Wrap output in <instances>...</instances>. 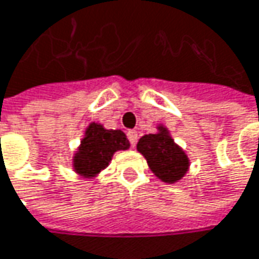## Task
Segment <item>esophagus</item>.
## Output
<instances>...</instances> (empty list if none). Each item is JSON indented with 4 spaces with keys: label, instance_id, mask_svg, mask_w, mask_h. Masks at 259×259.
Masks as SVG:
<instances>
[{
    "label": "esophagus",
    "instance_id": "34e87169",
    "mask_svg": "<svg viewBox=\"0 0 259 259\" xmlns=\"http://www.w3.org/2000/svg\"><path fill=\"white\" fill-rule=\"evenodd\" d=\"M127 138H129L130 145H132V146H136V142H138V132H136V130H129V132H127Z\"/></svg>",
    "mask_w": 259,
    "mask_h": 259
}]
</instances>
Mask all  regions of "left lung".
<instances>
[{
    "label": "left lung",
    "instance_id": "1",
    "mask_svg": "<svg viewBox=\"0 0 259 259\" xmlns=\"http://www.w3.org/2000/svg\"><path fill=\"white\" fill-rule=\"evenodd\" d=\"M136 149L143 155L148 166L162 183L175 184L183 180L190 169V158L186 151L175 143L166 126L158 124L155 133L142 136Z\"/></svg>",
    "mask_w": 259,
    "mask_h": 259
}]
</instances>
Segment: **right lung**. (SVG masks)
I'll use <instances>...</instances> for the list:
<instances>
[{
    "label": "right lung",
    "mask_w": 259,
    "mask_h": 259,
    "mask_svg": "<svg viewBox=\"0 0 259 259\" xmlns=\"http://www.w3.org/2000/svg\"><path fill=\"white\" fill-rule=\"evenodd\" d=\"M130 142L120 129H106L101 123L91 121L72 156V169L79 178L93 181L107 168L113 155L127 151Z\"/></svg>",
    "instance_id": "add662e5"
}]
</instances>
